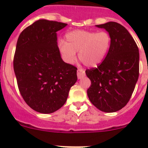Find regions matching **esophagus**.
Instances as JSON below:
<instances>
[{
    "mask_svg": "<svg viewBox=\"0 0 148 148\" xmlns=\"http://www.w3.org/2000/svg\"><path fill=\"white\" fill-rule=\"evenodd\" d=\"M77 75H78V79H82V78L85 76V72L82 69H78L77 70Z\"/></svg>",
    "mask_w": 148,
    "mask_h": 148,
    "instance_id": "obj_1",
    "label": "esophagus"
}]
</instances>
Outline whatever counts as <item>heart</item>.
I'll use <instances>...</instances> for the list:
<instances>
[{"label": "heart", "mask_w": 148, "mask_h": 148, "mask_svg": "<svg viewBox=\"0 0 148 148\" xmlns=\"http://www.w3.org/2000/svg\"><path fill=\"white\" fill-rule=\"evenodd\" d=\"M66 42L59 44L63 58L68 64H73L78 52V58L87 66H99L108 56L111 47V36L108 32H92L78 29L65 35Z\"/></svg>", "instance_id": "obj_1"}]
</instances>
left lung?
Here are the masks:
<instances>
[{"mask_svg":"<svg viewBox=\"0 0 148 148\" xmlns=\"http://www.w3.org/2000/svg\"><path fill=\"white\" fill-rule=\"evenodd\" d=\"M111 36V47L97 68L86 70L91 81L87 95L92 104L105 113L119 110L127 104L139 73V53L127 29L116 22L95 25Z\"/></svg>","mask_w":148,"mask_h":148,"instance_id":"left-lung-1","label":"left lung"}]
</instances>
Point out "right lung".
<instances>
[{"label": "right lung", "instance_id": "1", "mask_svg": "<svg viewBox=\"0 0 148 148\" xmlns=\"http://www.w3.org/2000/svg\"><path fill=\"white\" fill-rule=\"evenodd\" d=\"M66 23L40 19L18 37L14 71L25 102L40 113H52L66 102L77 81V68L61 57L57 32Z\"/></svg>", "mask_w": 148, "mask_h": 148}]
</instances>
